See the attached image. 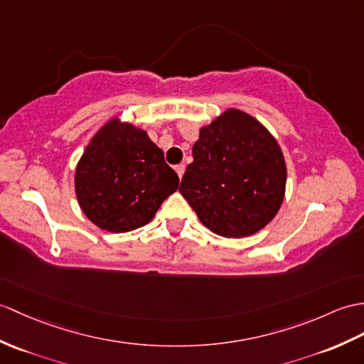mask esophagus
<instances>
[{"label": "esophagus", "mask_w": 364, "mask_h": 364, "mask_svg": "<svg viewBox=\"0 0 364 364\" xmlns=\"http://www.w3.org/2000/svg\"><path fill=\"white\" fill-rule=\"evenodd\" d=\"M175 171H176V173H178L180 178H183V173L186 171V167H184V164H178V166H175Z\"/></svg>", "instance_id": "obj_1"}]
</instances>
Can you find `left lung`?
Segmentation results:
<instances>
[{
  "label": "left lung",
  "instance_id": "1",
  "mask_svg": "<svg viewBox=\"0 0 364 364\" xmlns=\"http://www.w3.org/2000/svg\"><path fill=\"white\" fill-rule=\"evenodd\" d=\"M180 192L200 222L228 239L247 237L282 205L287 168L269 132L240 109H226L200 130Z\"/></svg>",
  "mask_w": 364,
  "mask_h": 364
}]
</instances>
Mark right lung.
Masks as SVG:
<instances>
[{"mask_svg":"<svg viewBox=\"0 0 364 364\" xmlns=\"http://www.w3.org/2000/svg\"><path fill=\"white\" fill-rule=\"evenodd\" d=\"M178 183V175L147 133L116 119L96 133L75 168L82 210L109 232L147 225Z\"/></svg>","mask_w":364,"mask_h":364,"instance_id":"1","label":"right lung"}]
</instances>
